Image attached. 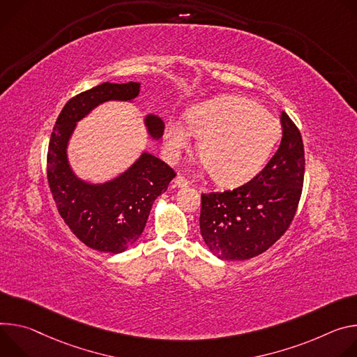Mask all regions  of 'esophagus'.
Returning a JSON list of instances; mask_svg holds the SVG:
<instances>
[{
    "instance_id": "obj_1",
    "label": "esophagus",
    "mask_w": 357,
    "mask_h": 357,
    "mask_svg": "<svg viewBox=\"0 0 357 357\" xmlns=\"http://www.w3.org/2000/svg\"><path fill=\"white\" fill-rule=\"evenodd\" d=\"M173 184H174V187H177V188H183V187H187V185H188V180H187L185 177H183V176H177V177L173 180Z\"/></svg>"
}]
</instances>
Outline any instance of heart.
Instances as JSON below:
<instances>
[{
	"label": "heart",
	"mask_w": 357,
	"mask_h": 357,
	"mask_svg": "<svg viewBox=\"0 0 357 357\" xmlns=\"http://www.w3.org/2000/svg\"><path fill=\"white\" fill-rule=\"evenodd\" d=\"M200 139L199 155L214 180L238 185L255 177L266 165L280 140L281 123L255 102L240 96H220L192 106L187 126L172 119L165 129V144L172 158Z\"/></svg>",
	"instance_id": "obj_1"
}]
</instances>
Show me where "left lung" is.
Returning <instances> with one entry per match:
<instances>
[{
	"mask_svg": "<svg viewBox=\"0 0 357 357\" xmlns=\"http://www.w3.org/2000/svg\"><path fill=\"white\" fill-rule=\"evenodd\" d=\"M282 140L264 170L231 191L202 195L200 231L213 255L243 261L265 252L288 229L305 174L301 133L282 112Z\"/></svg>",
	"mask_w": 357,
	"mask_h": 357,
	"instance_id": "1",
	"label": "left lung"
}]
</instances>
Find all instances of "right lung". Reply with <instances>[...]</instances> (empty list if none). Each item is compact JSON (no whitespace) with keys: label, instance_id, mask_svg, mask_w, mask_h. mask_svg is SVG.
<instances>
[{"label":"right lung","instance_id":"obj_1","mask_svg":"<svg viewBox=\"0 0 357 357\" xmlns=\"http://www.w3.org/2000/svg\"><path fill=\"white\" fill-rule=\"evenodd\" d=\"M140 84H102L72 98L59 113L48 147V183L58 211L85 245L100 252L121 254L142 235L153 202L163 194L176 173L160 158L143 151L137 160L116 177L93 183L79 177L68 158L72 135L93 109L105 102H133ZM151 140L163 136L160 116L143 119Z\"/></svg>","mask_w":357,"mask_h":357}]
</instances>
